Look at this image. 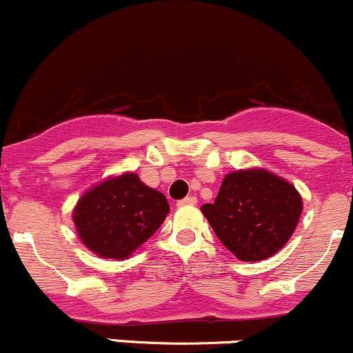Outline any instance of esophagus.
<instances>
[{
  "label": "esophagus",
  "instance_id": "obj_1",
  "mask_svg": "<svg viewBox=\"0 0 353 353\" xmlns=\"http://www.w3.org/2000/svg\"><path fill=\"white\" fill-rule=\"evenodd\" d=\"M196 203H197L196 196H188V197H184V199L177 201V206H194Z\"/></svg>",
  "mask_w": 353,
  "mask_h": 353
}]
</instances>
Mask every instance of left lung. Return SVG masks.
Returning <instances> with one entry per match:
<instances>
[{
  "instance_id": "left-lung-1",
  "label": "left lung",
  "mask_w": 353,
  "mask_h": 353,
  "mask_svg": "<svg viewBox=\"0 0 353 353\" xmlns=\"http://www.w3.org/2000/svg\"><path fill=\"white\" fill-rule=\"evenodd\" d=\"M301 209L295 185L265 169H250L228 174L214 203L201 211L236 258L261 261L286 245Z\"/></svg>"
}]
</instances>
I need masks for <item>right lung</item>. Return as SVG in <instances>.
Here are the masks:
<instances>
[{"label": "right lung", "mask_w": 353, "mask_h": 353, "mask_svg": "<svg viewBox=\"0 0 353 353\" xmlns=\"http://www.w3.org/2000/svg\"><path fill=\"white\" fill-rule=\"evenodd\" d=\"M169 209L162 192L127 172L85 192L73 223L88 250L102 258L123 259L156 233Z\"/></svg>", "instance_id": "add662e5"}]
</instances>
